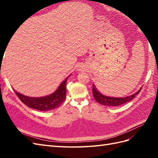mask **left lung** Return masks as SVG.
I'll return each mask as SVG.
<instances>
[{"mask_svg": "<svg viewBox=\"0 0 158 158\" xmlns=\"http://www.w3.org/2000/svg\"><path fill=\"white\" fill-rule=\"evenodd\" d=\"M142 88H140L138 92L134 94L124 97V98H114V97H109L102 94L101 93L98 92V90L96 88L95 85L93 84V88H92V93L93 96L95 98L97 102L100 103V105L108 106H117L122 105L123 104H125L126 102H130L135 98V96L139 94V93L140 92Z\"/></svg>", "mask_w": 158, "mask_h": 158, "instance_id": "8db88e82", "label": "left lung"}]
</instances>
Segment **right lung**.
Returning a JSON list of instances; mask_svg holds the SVG:
<instances>
[{
    "label": "right lung",
    "instance_id": "right-lung-1",
    "mask_svg": "<svg viewBox=\"0 0 158 158\" xmlns=\"http://www.w3.org/2000/svg\"><path fill=\"white\" fill-rule=\"evenodd\" d=\"M68 77H66L64 81L61 83L58 88L54 92L47 96L33 98V97L23 95L22 94L15 91V89L13 90L15 91L16 95L19 97L20 100L25 105L30 108L41 110V111H48V110L58 108L65 100L66 92V85Z\"/></svg>",
    "mask_w": 158,
    "mask_h": 158
}]
</instances>
